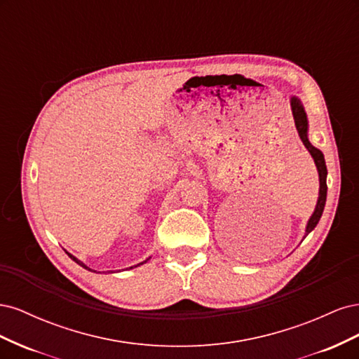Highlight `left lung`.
Segmentation results:
<instances>
[{
  "label": "left lung",
  "instance_id": "1",
  "mask_svg": "<svg viewBox=\"0 0 359 359\" xmlns=\"http://www.w3.org/2000/svg\"><path fill=\"white\" fill-rule=\"evenodd\" d=\"M290 109H292L293 121H295V127H297V132H298L301 142L304 144V147L307 148L310 156L313 157L314 165H316V169H318V173H319V198H318L316 208H314L311 217L307 222L306 233H304V238H306L314 229V227L318 226L320 217H322V212H323V208H325V202H327V190H328L327 175H328V170H327V165H325V157L322 154V151L310 144V140H309V118H307L306 109H304V106H302L301 100L298 99L297 95L290 97Z\"/></svg>",
  "mask_w": 359,
  "mask_h": 359
}]
</instances>
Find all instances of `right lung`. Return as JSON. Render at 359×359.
Listing matches in <instances>:
<instances>
[{"mask_svg":"<svg viewBox=\"0 0 359 359\" xmlns=\"http://www.w3.org/2000/svg\"><path fill=\"white\" fill-rule=\"evenodd\" d=\"M66 253H67V255H69V256H70V257H72V259L74 260V262H76V264H78V265H81L82 268H85V269H88V271H93V269H91L90 266H86V265H85V264L82 262V260H79L78 257H74V256H73V255H70L69 252H66ZM149 259H151V257H148L147 260H144V262H140V264H137V265H135V266H130V269H133V268H136V266H140V265H144V264H147ZM94 273H95V271H94ZM109 273H112V271H109Z\"/></svg>","mask_w":359,"mask_h":359,"instance_id":"add662e5","label":"right lung"}]
</instances>
